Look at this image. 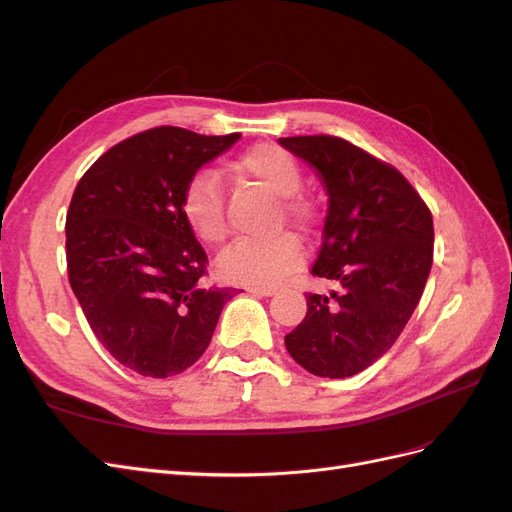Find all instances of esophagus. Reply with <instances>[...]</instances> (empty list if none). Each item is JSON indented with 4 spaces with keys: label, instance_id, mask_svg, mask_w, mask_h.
<instances>
[{
    "label": "esophagus",
    "instance_id": "34e87169",
    "mask_svg": "<svg viewBox=\"0 0 512 512\" xmlns=\"http://www.w3.org/2000/svg\"><path fill=\"white\" fill-rule=\"evenodd\" d=\"M247 292L258 294V297H273L275 288H256V286H250V288H247Z\"/></svg>",
    "mask_w": 512,
    "mask_h": 512
}]
</instances>
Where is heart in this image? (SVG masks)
<instances>
[{
	"label": "heart",
	"mask_w": 512,
	"mask_h": 512,
	"mask_svg": "<svg viewBox=\"0 0 512 512\" xmlns=\"http://www.w3.org/2000/svg\"><path fill=\"white\" fill-rule=\"evenodd\" d=\"M241 173L254 177L280 200L277 220H286L305 232L318 224V211L309 200L294 196L301 190L303 173L292 153L277 145H256L237 158ZM181 215L200 243L220 245L228 235L222 185L211 173L196 175L181 194ZM303 250L297 237L280 232L262 241H237L222 254L218 271L224 280L241 286L271 288L299 269Z\"/></svg>",
	"instance_id": "obj_1"
}]
</instances>
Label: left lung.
<instances>
[{"mask_svg":"<svg viewBox=\"0 0 512 512\" xmlns=\"http://www.w3.org/2000/svg\"><path fill=\"white\" fill-rule=\"evenodd\" d=\"M280 145L318 168L329 192L312 275L337 282L307 292V314L286 350L309 374L350 378L376 363L404 331L433 262V220L391 164L331 134L288 136Z\"/></svg>","mask_w":512,"mask_h":512,"instance_id":"8db88e82","label":"left lung"}]
</instances>
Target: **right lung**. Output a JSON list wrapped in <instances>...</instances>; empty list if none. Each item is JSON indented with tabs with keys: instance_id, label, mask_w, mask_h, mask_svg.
Returning <instances> with one entry per match:
<instances>
[{
	"instance_id": "1",
	"label": "right lung",
	"mask_w": 512,
	"mask_h": 512,
	"mask_svg": "<svg viewBox=\"0 0 512 512\" xmlns=\"http://www.w3.org/2000/svg\"><path fill=\"white\" fill-rule=\"evenodd\" d=\"M239 136L145 130L102 153L72 194V292L98 342L145 378L177 376L194 365L237 292L205 286L209 260L183 220L181 194L196 170Z\"/></svg>"
}]
</instances>
